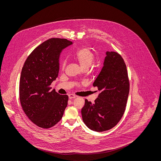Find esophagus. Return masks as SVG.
Returning <instances> with one entry per match:
<instances>
[{
	"label": "esophagus",
	"instance_id": "1",
	"mask_svg": "<svg viewBox=\"0 0 161 161\" xmlns=\"http://www.w3.org/2000/svg\"><path fill=\"white\" fill-rule=\"evenodd\" d=\"M76 97V96H75V95H73V94H69V99H75Z\"/></svg>",
	"mask_w": 161,
	"mask_h": 161
}]
</instances>
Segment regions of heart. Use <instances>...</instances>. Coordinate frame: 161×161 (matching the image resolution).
Instances as JSON below:
<instances>
[{
	"instance_id": "obj_1",
	"label": "heart",
	"mask_w": 161,
	"mask_h": 161,
	"mask_svg": "<svg viewBox=\"0 0 161 161\" xmlns=\"http://www.w3.org/2000/svg\"><path fill=\"white\" fill-rule=\"evenodd\" d=\"M73 58L79 62L83 69H88L94 60V54L89 48L83 47L78 49L73 55ZM66 62H62V67L64 68Z\"/></svg>"
}]
</instances>
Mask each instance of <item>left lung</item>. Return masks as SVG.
Wrapping results in <instances>:
<instances>
[{"label": "left lung", "instance_id": "8db88e82", "mask_svg": "<svg viewBox=\"0 0 161 161\" xmlns=\"http://www.w3.org/2000/svg\"><path fill=\"white\" fill-rule=\"evenodd\" d=\"M103 67L93 83L100 93L94 103L85 99L83 122L91 130L103 132L115 126L125 110L129 93L126 65L120 54L106 52Z\"/></svg>", "mask_w": 161, "mask_h": 161}]
</instances>
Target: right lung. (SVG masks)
Listing matches in <instances>:
<instances>
[{"instance_id":"1","label":"right lung","mask_w":161,"mask_h":161,"mask_svg":"<svg viewBox=\"0 0 161 161\" xmlns=\"http://www.w3.org/2000/svg\"><path fill=\"white\" fill-rule=\"evenodd\" d=\"M73 42L51 38L29 55L23 66L19 80V100L23 110L36 125L48 129L62 118L68 96L60 95L50 85L59 72L62 50Z\"/></svg>"}]
</instances>
